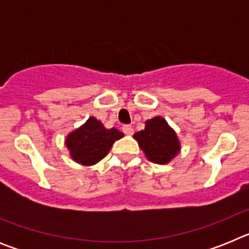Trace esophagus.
<instances>
[{
    "label": "esophagus",
    "mask_w": 249,
    "mask_h": 249,
    "mask_svg": "<svg viewBox=\"0 0 249 249\" xmlns=\"http://www.w3.org/2000/svg\"><path fill=\"white\" fill-rule=\"evenodd\" d=\"M122 131L124 135H133V127L129 126V124H124V126L122 127Z\"/></svg>",
    "instance_id": "esophagus-1"
}]
</instances>
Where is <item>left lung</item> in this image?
<instances>
[{
    "instance_id": "1",
    "label": "left lung",
    "mask_w": 249,
    "mask_h": 249,
    "mask_svg": "<svg viewBox=\"0 0 249 249\" xmlns=\"http://www.w3.org/2000/svg\"><path fill=\"white\" fill-rule=\"evenodd\" d=\"M133 138L137 141L146 157L153 163H168L181 149L176 132L162 117L146 121L143 131L135 133Z\"/></svg>"
}]
</instances>
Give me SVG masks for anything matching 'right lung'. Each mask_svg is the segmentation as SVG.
<instances>
[{"instance_id": "obj_1", "label": "right lung", "mask_w": 249, "mask_h": 249, "mask_svg": "<svg viewBox=\"0 0 249 249\" xmlns=\"http://www.w3.org/2000/svg\"><path fill=\"white\" fill-rule=\"evenodd\" d=\"M123 136L118 129L105 128L100 121L89 117L83 126L67 136L66 146L77 163L92 166L105 158L112 144Z\"/></svg>"}]
</instances>
